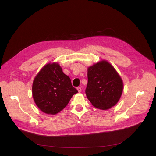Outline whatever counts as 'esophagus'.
<instances>
[{
    "mask_svg": "<svg viewBox=\"0 0 156 156\" xmlns=\"http://www.w3.org/2000/svg\"><path fill=\"white\" fill-rule=\"evenodd\" d=\"M77 91H78V92H79V93L81 92V91H82V89H81V87H77Z\"/></svg>",
    "mask_w": 156,
    "mask_h": 156,
    "instance_id": "esophagus-1",
    "label": "esophagus"
}]
</instances>
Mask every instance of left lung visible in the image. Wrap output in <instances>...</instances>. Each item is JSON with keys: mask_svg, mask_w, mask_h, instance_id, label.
<instances>
[{"mask_svg": "<svg viewBox=\"0 0 156 156\" xmlns=\"http://www.w3.org/2000/svg\"><path fill=\"white\" fill-rule=\"evenodd\" d=\"M122 90V79L108 62L102 60L87 69L85 92L94 107L107 110L114 107L119 100Z\"/></svg>", "mask_w": 156, "mask_h": 156, "instance_id": "1", "label": "left lung"}]
</instances>
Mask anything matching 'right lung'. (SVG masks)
I'll return each mask as SVG.
<instances>
[{"mask_svg":"<svg viewBox=\"0 0 156 156\" xmlns=\"http://www.w3.org/2000/svg\"><path fill=\"white\" fill-rule=\"evenodd\" d=\"M78 91L57 63L46 65L34 80L32 95L43 112L55 115L62 110Z\"/></svg>","mask_w":156,"mask_h":156,"instance_id":"1","label":"right lung"}]
</instances>
